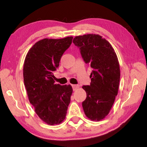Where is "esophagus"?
<instances>
[{
	"label": "esophagus",
	"instance_id": "obj_1",
	"mask_svg": "<svg viewBox=\"0 0 147 147\" xmlns=\"http://www.w3.org/2000/svg\"><path fill=\"white\" fill-rule=\"evenodd\" d=\"M72 87H73V91H75L76 89H77L79 88V86L78 85H72Z\"/></svg>",
	"mask_w": 147,
	"mask_h": 147
}]
</instances>
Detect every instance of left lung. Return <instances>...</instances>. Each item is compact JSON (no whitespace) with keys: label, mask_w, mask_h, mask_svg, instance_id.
Returning a JSON list of instances; mask_svg holds the SVG:
<instances>
[{"label":"left lung","mask_w":147,"mask_h":147,"mask_svg":"<svg viewBox=\"0 0 147 147\" xmlns=\"http://www.w3.org/2000/svg\"><path fill=\"white\" fill-rule=\"evenodd\" d=\"M73 43L80 49L82 57L93 69L89 86H83L87 97L82 102L86 115L99 121L108 115L117 95L120 67L112 46L96 34L76 36Z\"/></svg>","instance_id":"obj_1"}]
</instances>
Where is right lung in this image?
I'll return each instance as SVG.
<instances>
[{
  "mask_svg": "<svg viewBox=\"0 0 147 147\" xmlns=\"http://www.w3.org/2000/svg\"><path fill=\"white\" fill-rule=\"evenodd\" d=\"M73 37L43 39L35 43L27 53L23 67L24 86L37 115L50 125L59 124L65 119L71 102V85L56 84L53 72L59 67L64 52Z\"/></svg>",
  "mask_w": 147,
  "mask_h": 147,
  "instance_id": "obj_1",
  "label": "right lung"
}]
</instances>
